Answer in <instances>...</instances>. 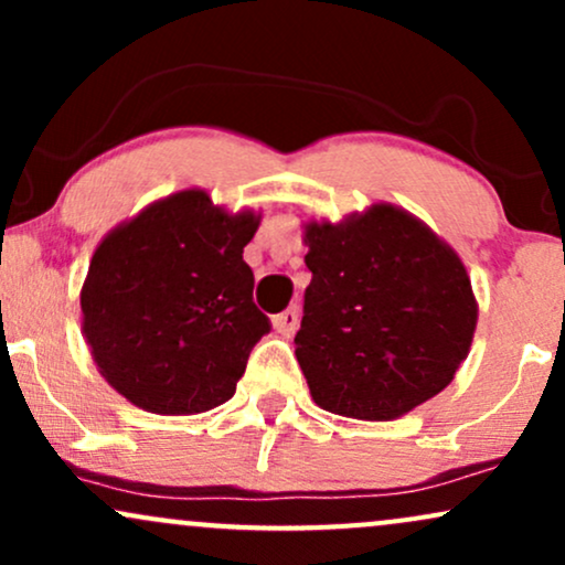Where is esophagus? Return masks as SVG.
I'll use <instances>...</instances> for the list:
<instances>
[{
    "label": "esophagus",
    "instance_id": "1",
    "mask_svg": "<svg viewBox=\"0 0 565 565\" xmlns=\"http://www.w3.org/2000/svg\"><path fill=\"white\" fill-rule=\"evenodd\" d=\"M297 323H300V316H297V308H289V310H284V313L274 316V329H276V332L281 334V337H291V334H295Z\"/></svg>",
    "mask_w": 565,
    "mask_h": 565
}]
</instances>
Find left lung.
I'll return each instance as SVG.
<instances>
[{"mask_svg":"<svg viewBox=\"0 0 565 565\" xmlns=\"http://www.w3.org/2000/svg\"><path fill=\"white\" fill-rule=\"evenodd\" d=\"M302 242L313 278L295 355L316 404L387 423L444 391L478 321L457 252L393 204L310 220Z\"/></svg>","mask_w":565,"mask_h":565,"instance_id":"1","label":"left lung"}]
</instances>
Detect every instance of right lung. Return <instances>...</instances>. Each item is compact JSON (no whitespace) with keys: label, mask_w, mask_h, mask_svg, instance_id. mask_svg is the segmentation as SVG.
Masks as SVG:
<instances>
[{"label":"right lung","mask_w":565,"mask_h":565,"mask_svg":"<svg viewBox=\"0 0 565 565\" xmlns=\"http://www.w3.org/2000/svg\"><path fill=\"white\" fill-rule=\"evenodd\" d=\"M260 215L199 188L153 201L97 244L82 287V332L100 374L153 414L210 412L236 393L268 316L244 263Z\"/></svg>","instance_id":"add662e5"}]
</instances>
